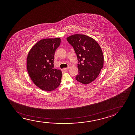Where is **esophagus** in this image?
I'll return each mask as SVG.
<instances>
[{"label": "esophagus", "mask_w": 135, "mask_h": 135, "mask_svg": "<svg viewBox=\"0 0 135 135\" xmlns=\"http://www.w3.org/2000/svg\"><path fill=\"white\" fill-rule=\"evenodd\" d=\"M69 68H70L69 67H68V68H65L64 69V70H66H66H68Z\"/></svg>", "instance_id": "1"}]
</instances>
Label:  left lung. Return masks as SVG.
I'll list each match as a JSON object with an SVG mask.
<instances>
[{"instance_id":"left-lung-1","label":"left lung","mask_w":135,"mask_h":135,"mask_svg":"<svg viewBox=\"0 0 135 135\" xmlns=\"http://www.w3.org/2000/svg\"><path fill=\"white\" fill-rule=\"evenodd\" d=\"M67 40L73 47L79 61L76 80L84 84L91 83L97 78L103 66L100 46L92 38L81 34L70 35Z\"/></svg>"}]
</instances>
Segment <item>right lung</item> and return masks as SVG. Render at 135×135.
I'll use <instances>...</instances> for the list:
<instances>
[{
  "instance_id": "1",
  "label": "right lung",
  "mask_w": 135,
  "mask_h": 135,
  "mask_svg": "<svg viewBox=\"0 0 135 135\" xmlns=\"http://www.w3.org/2000/svg\"><path fill=\"white\" fill-rule=\"evenodd\" d=\"M60 42V38L42 39L28 53V73L34 84L43 90H54L61 83L62 71L54 67V54Z\"/></svg>"
}]
</instances>
